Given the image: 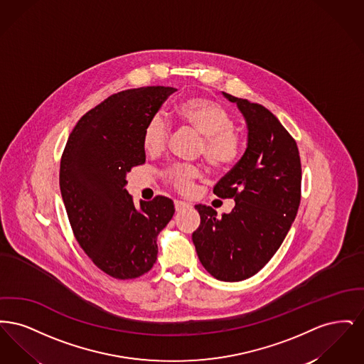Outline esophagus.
Here are the masks:
<instances>
[{
	"instance_id": "34e87169",
	"label": "esophagus",
	"mask_w": 364,
	"mask_h": 364,
	"mask_svg": "<svg viewBox=\"0 0 364 364\" xmlns=\"http://www.w3.org/2000/svg\"><path fill=\"white\" fill-rule=\"evenodd\" d=\"M174 208H176L177 213H181V211H184V210H188V208H191V205L190 203H187V202L176 200V202H174Z\"/></svg>"
}]
</instances>
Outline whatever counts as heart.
Returning a JSON list of instances; mask_svg holds the SVG:
<instances>
[{
	"mask_svg": "<svg viewBox=\"0 0 364 364\" xmlns=\"http://www.w3.org/2000/svg\"><path fill=\"white\" fill-rule=\"evenodd\" d=\"M174 114L184 128L200 135L198 154L205 156L211 168L225 171L240 159L242 136L235 129L233 117L223 105L206 97H191L176 106ZM169 134L171 129L165 119L161 114H153L143 128V149L149 154L164 151ZM199 177L200 166L193 164H178L164 172L165 181L181 193H191Z\"/></svg>",
	"mask_w": 364,
	"mask_h": 364,
	"instance_id": "obj_1",
	"label": "heart"
}]
</instances>
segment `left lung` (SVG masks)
I'll return each instance as SVG.
<instances>
[{
	"label": "left lung",
	"mask_w": 364,
	"mask_h": 364,
	"mask_svg": "<svg viewBox=\"0 0 364 364\" xmlns=\"http://www.w3.org/2000/svg\"><path fill=\"white\" fill-rule=\"evenodd\" d=\"M224 95L247 122L248 144L213 192L236 205L221 218L214 208L196 205L200 225L192 242L213 277L233 282L257 274L284 242L300 205L301 164L296 140L270 110Z\"/></svg>",
	"instance_id": "8db88e82"
}]
</instances>
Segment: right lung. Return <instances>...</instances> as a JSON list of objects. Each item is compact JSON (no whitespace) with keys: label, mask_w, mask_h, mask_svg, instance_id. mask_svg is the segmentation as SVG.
I'll use <instances>...</instances> for the list:
<instances>
[{"label":"right lung","mask_w":364,"mask_h":364,"mask_svg":"<svg viewBox=\"0 0 364 364\" xmlns=\"http://www.w3.org/2000/svg\"><path fill=\"white\" fill-rule=\"evenodd\" d=\"M173 87L120 91L75 125L61 156L60 190L72 232L97 267L132 279L154 266L156 236L174 214L172 199L158 195L136 208L125 190L127 173L146 162L141 134Z\"/></svg>","instance_id":"right-lung-1"}]
</instances>
